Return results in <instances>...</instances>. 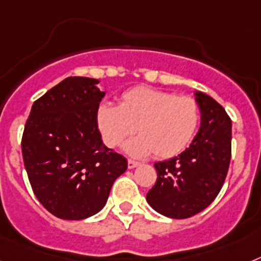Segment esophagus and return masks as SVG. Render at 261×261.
Here are the masks:
<instances>
[{
	"label": "esophagus",
	"instance_id": "1",
	"mask_svg": "<svg viewBox=\"0 0 261 261\" xmlns=\"http://www.w3.org/2000/svg\"><path fill=\"white\" fill-rule=\"evenodd\" d=\"M127 164H128V168H130V170H133V168H135V167H138V166H139V162H135V161H128L127 162Z\"/></svg>",
	"mask_w": 261,
	"mask_h": 261
}]
</instances>
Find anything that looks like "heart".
Instances as JSON below:
<instances>
[{"label":"heart","instance_id":"b5f03b06","mask_svg":"<svg viewBox=\"0 0 261 261\" xmlns=\"http://www.w3.org/2000/svg\"><path fill=\"white\" fill-rule=\"evenodd\" d=\"M99 134L107 147L124 144L126 154L144 158H172L188 147L200 124V107L191 97L138 86L124 91L118 106L102 103L95 113Z\"/></svg>","mask_w":261,"mask_h":261}]
</instances>
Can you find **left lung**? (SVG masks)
<instances>
[{"label":"left lung","mask_w":261,"mask_h":261,"mask_svg":"<svg viewBox=\"0 0 261 261\" xmlns=\"http://www.w3.org/2000/svg\"><path fill=\"white\" fill-rule=\"evenodd\" d=\"M200 107L198 134L183 152L158 162L156 183L146 200L161 215L186 219L211 204L222 188L231 161L232 123L215 99L195 91Z\"/></svg>","instance_id":"8db88e82"}]
</instances>
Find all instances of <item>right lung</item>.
Instances as JSON below:
<instances>
[{"label":"right lung","mask_w":261,"mask_h":261,"mask_svg":"<svg viewBox=\"0 0 261 261\" xmlns=\"http://www.w3.org/2000/svg\"><path fill=\"white\" fill-rule=\"evenodd\" d=\"M99 81L67 76L32 106L22 156L37 199L50 214L82 220L106 204L127 161L103 144L95 113L105 91Z\"/></svg>","instance_id":"1"}]
</instances>
